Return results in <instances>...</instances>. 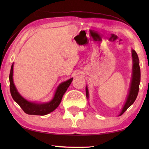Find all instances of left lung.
Segmentation results:
<instances>
[{"instance_id": "obj_1", "label": "left lung", "mask_w": 149, "mask_h": 149, "mask_svg": "<svg viewBox=\"0 0 149 149\" xmlns=\"http://www.w3.org/2000/svg\"><path fill=\"white\" fill-rule=\"evenodd\" d=\"M132 79L130 85V89H129V94L126 100V102L124 104V106L122 108L121 113H120L119 116H121L126 110L129 108L132 104L134 103L136 99L138 96L139 91V86L140 83V68L139 65V59L137 55V53L135 50L132 49ZM86 97L89 98V92H88V87H86Z\"/></svg>"}]
</instances>
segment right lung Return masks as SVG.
<instances>
[{"instance_id": "1", "label": "right lung", "mask_w": 149, "mask_h": 149, "mask_svg": "<svg viewBox=\"0 0 149 149\" xmlns=\"http://www.w3.org/2000/svg\"><path fill=\"white\" fill-rule=\"evenodd\" d=\"M13 74V64L11 65L10 74H9V86H10V92L13 99L20 106L25 113L28 115H33L43 116L54 111L59 105L63 95L67 90L73 80V78H71L60 84L57 88L53 99L50 102L39 104L28 101L20 95L14 84Z\"/></svg>"}]
</instances>
